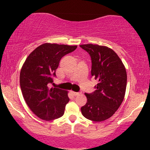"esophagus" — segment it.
I'll return each mask as SVG.
<instances>
[{"instance_id":"esophagus-1","label":"esophagus","mask_w":150,"mask_h":150,"mask_svg":"<svg viewBox=\"0 0 150 150\" xmlns=\"http://www.w3.org/2000/svg\"><path fill=\"white\" fill-rule=\"evenodd\" d=\"M72 93H73V94L74 95H75V96H78V95H80V94H81V92H73V91H72Z\"/></svg>"}]
</instances>
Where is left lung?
<instances>
[{"instance_id":"left-lung-1","label":"left lung","mask_w":150,"mask_h":150,"mask_svg":"<svg viewBox=\"0 0 150 150\" xmlns=\"http://www.w3.org/2000/svg\"><path fill=\"white\" fill-rule=\"evenodd\" d=\"M80 46L90 56L91 74L99 81L94 92L85 94L87 101L81 111L87 119L103 121L112 116L123 102L126 89V70L118 55L107 46L92 44Z\"/></svg>"}]
</instances>
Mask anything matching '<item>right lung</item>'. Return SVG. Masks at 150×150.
<instances>
[{
	"label": "right lung",
	"instance_id": "add662e5",
	"mask_svg": "<svg viewBox=\"0 0 150 150\" xmlns=\"http://www.w3.org/2000/svg\"><path fill=\"white\" fill-rule=\"evenodd\" d=\"M77 46L42 44L32 51L24 63L20 74L22 95L27 106L36 116L44 120H52L64 114L69 101L68 92L49 88L62 57L73 52Z\"/></svg>",
	"mask_w": 150,
	"mask_h": 150
}]
</instances>
